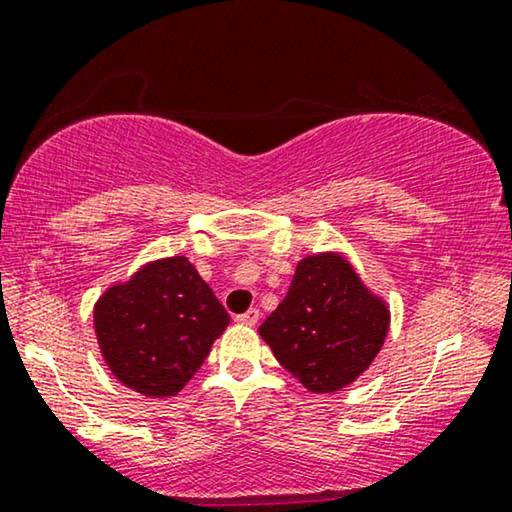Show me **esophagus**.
Returning a JSON list of instances; mask_svg holds the SVG:
<instances>
[{
    "label": "esophagus",
    "mask_w": 512,
    "mask_h": 512,
    "mask_svg": "<svg viewBox=\"0 0 512 512\" xmlns=\"http://www.w3.org/2000/svg\"><path fill=\"white\" fill-rule=\"evenodd\" d=\"M258 317H261V312H258L256 307H251V310H247L244 314H237V324L256 326L258 324Z\"/></svg>",
    "instance_id": "esophagus-1"
}]
</instances>
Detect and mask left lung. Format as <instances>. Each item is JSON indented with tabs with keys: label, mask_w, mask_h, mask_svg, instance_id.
Returning <instances> with one entry per match:
<instances>
[{
	"label": "left lung",
	"mask_w": 512,
	"mask_h": 512,
	"mask_svg": "<svg viewBox=\"0 0 512 512\" xmlns=\"http://www.w3.org/2000/svg\"><path fill=\"white\" fill-rule=\"evenodd\" d=\"M275 359L314 394L352 384L384 345L389 307L340 254L298 263L277 310L258 328Z\"/></svg>",
	"instance_id": "8db88e82"
}]
</instances>
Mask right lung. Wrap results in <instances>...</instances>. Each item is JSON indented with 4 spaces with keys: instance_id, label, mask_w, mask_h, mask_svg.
<instances>
[{
    "instance_id": "1",
    "label": "right lung",
    "mask_w": 512,
    "mask_h": 512,
    "mask_svg": "<svg viewBox=\"0 0 512 512\" xmlns=\"http://www.w3.org/2000/svg\"><path fill=\"white\" fill-rule=\"evenodd\" d=\"M95 333L111 373L149 398L177 396L230 324L186 256L146 263L95 303Z\"/></svg>"
}]
</instances>
